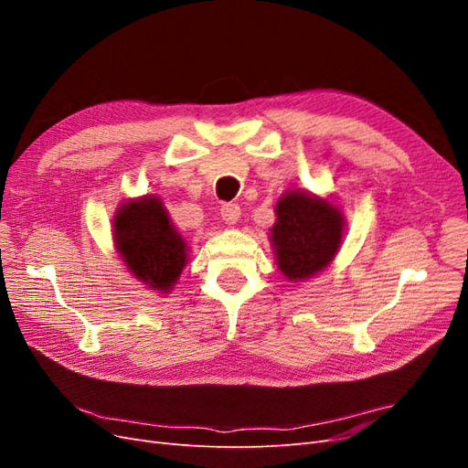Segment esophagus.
I'll list each match as a JSON object with an SVG mask.
<instances>
[{
    "label": "esophagus",
    "instance_id": "obj_1",
    "mask_svg": "<svg viewBox=\"0 0 468 468\" xmlns=\"http://www.w3.org/2000/svg\"><path fill=\"white\" fill-rule=\"evenodd\" d=\"M220 217L226 224H236L239 218V207L234 203H226L220 208Z\"/></svg>",
    "mask_w": 468,
    "mask_h": 468
}]
</instances>
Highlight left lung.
Here are the masks:
<instances>
[{
	"mask_svg": "<svg viewBox=\"0 0 468 468\" xmlns=\"http://www.w3.org/2000/svg\"><path fill=\"white\" fill-rule=\"evenodd\" d=\"M271 244L281 273L304 281L324 271L342 246L344 215L330 201L292 189L275 207Z\"/></svg>",
	"mask_w": 468,
	"mask_h": 468,
	"instance_id": "left-lung-1",
	"label": "left lung"
}]
</instances>
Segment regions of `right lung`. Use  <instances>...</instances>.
I'll list each match as a JSON object with an SVG mask.
<instances>
[{
    "label": "right lung",
    "mask_w": 468,
    "mask_h": 468,
    "mask_svg": "<svg viewBox=\"0 0 468 468\" xmlns=\"http://www.w3.org/2000/svg\"><path fill=\"white\" fill-rule=\"evenodd\" d=\"M112 236L126 269L152 291L169 292L187 263V244L158 197L126 201L112 220Z\"/></svg>",
    "instance_id": "obj_1"
}]
</instances>
